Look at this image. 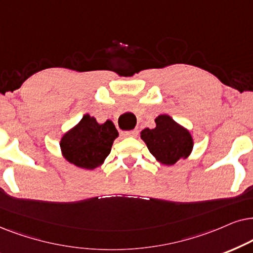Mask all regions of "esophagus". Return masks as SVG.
Returning <instances> with one entry per match:
<instances>
[{"instance_id": "1", "label": "esophagus", "mask_w": 253, "mask_h": 253, "mask_svg": "<svg viewBox=\"0 0 253 253\" xmlns=\"http://www.w3.org/2000/svg\"><path fill=\"white\" fill-rule=\"evenodd\" d=\"M137 130L136 129H134V130H125V132H121V135L123 136H132V137H135V136H137Z\"/></svg>"}]
</instances>
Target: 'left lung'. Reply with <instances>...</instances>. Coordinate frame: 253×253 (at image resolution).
<instances>
[{"label":"left lung","instance_id":"1","mask_svg":"<svg viewBox=\"0 0 253 253\" xmlns=\"http://www.w3.org/2000/svg\"><path fill=\"white\" fill-rule=\"evenodd\" d=\"M155 123L156 127L154 129L146 128L141 132V139L157 161L166 166H172L191 154L193 140L187 129L167 114L158 116Z\"/></svg>","mask_w":253,"mask_h":253}]
</instances>
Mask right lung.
Here are the masks:
<instances>
[{"label":"right lung","instance_id":"obj_1","mask_svg":"<svg viewBox=\"0 0 253 253\" xmlns=\"http://www.w3.org/2000/svg\"><path fill=\"white\" fill-rule=\"evenodd\" d=\"M118 130L112 121L99 125L85 114L77 126L61 139L62 155L69 163L83 169H95L109 156Z\"/></svg>","mask_w":253,"mask_h":253}]
</instances>
